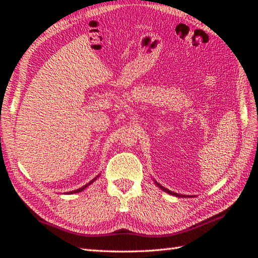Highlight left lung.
<instances>
[{"mask_svg": "<svg viewBox=\"0 0 258 258\" xmlns=\"http://www.w3.org/2000/svg\"><path fill=\"white\" fill-rule=\"evenodd\" d=\"M155 184H156L161 189H163L164 191H166V193L171 194V195H175V196H177V197H189V196H186V195H180V194H177V193H174V191H171L169 189H167V188H165V187H163V186L158 184L157 182H155ZM190 197H191V196H190Z\"/></svg>", "mask_w": 258, "mask_h": 258, "instance_id": "8db88e82", "label": "left lung"}]
</instances>
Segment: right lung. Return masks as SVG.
<instances>
[{
  "mask_svg": "<svg viewBox=\"0 0 258 258\" xmlns=\"http://www.w3.org/2000/svg\"><path fill=\"white\" fill-rule=\"evenodd\" d=\"M98 176H96L95 178H93L92 180H91V182L90 183H87L86 185H84V186H82V187L81 188H79V189H75V190H72V191H68V194H74V193H79V191H82V190H83V189H85L86 187H87V186H89L90 184H92L93 182H94V180L97 178Z\"/></svg>",
  "mask_w": 258,
  "mask_h": 258,
  "instance_id": "add662e5",
  "label": "right lung"
}]
</instances>
